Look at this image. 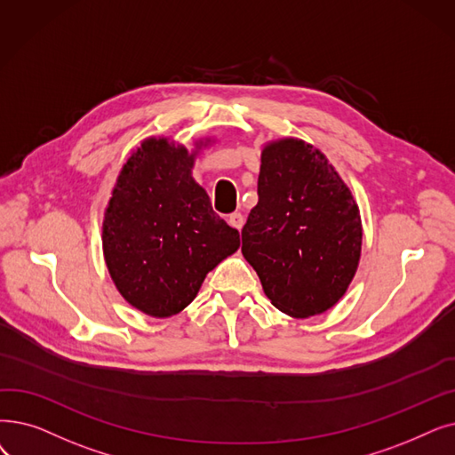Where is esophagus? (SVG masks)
I'll return each instance as SVG.
<instances>
[{"instance_id":"1","label":"esophagus","mask_w":455,"mask_h":455,"mask_svg":"<svg viewBox=\"0 0 455 455\" xmlns=\"http://www.w3.org/2000/svg\"><path fill=\"white\" fill-rule=\"evenodd\" d=\"M228 225H230L232 228H235V230H242V227H243V215H242L240 212L230 213V215H228Z\"/></svg>"}]
</instances>
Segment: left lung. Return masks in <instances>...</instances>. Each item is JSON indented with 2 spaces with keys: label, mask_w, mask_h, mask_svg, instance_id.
I'll use <instances>...</instances> for the list:
<instances>
[{
  "label": "left lung",
  "mask_w": 455,
  "mask_h": 455,
  "mask_svg": "<svg viewBox=\"0 0 455 455\" xmlns=\"http://www.w3.org/2000/svg\"><path fill=\"white\" fill-rule=\"evenodd\" d=\"M242 243L273 307L310 318L337 305L357 273L359 206L325 154L284 137L262 150L259 204Z\"/></svg>",
  "instance_id": "left-lung-1"
}]
</instances>
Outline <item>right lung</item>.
<instances>
[{"label":"right lung","instance_id":"1","mask_svg":"<svg viewBox=\"0 0 455 455\" xmlns=\"http://www.w3.org/2000/svg\"><path fill=\"white\" fill-rule=\"evenodd\" d=\"M195 150L148 137L116 176L102 223L104 259L123 298L154 318L184 310L206 275L240 247V232L195 182Z\"/></svg>","mask_w":455,"mask_h":455}]
</instances>
